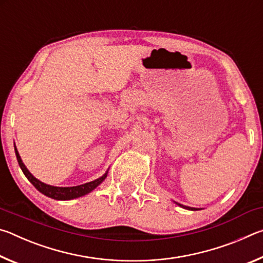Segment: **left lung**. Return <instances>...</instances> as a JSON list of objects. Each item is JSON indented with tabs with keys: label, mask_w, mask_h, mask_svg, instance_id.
Instances as JSON below:
<instances>
[{
	"label": "left lung",
	"mask_w": 263,
	"mask_h": 263,
	"mask_svg": "<svg viewBox=\"0 0 263 263\" xmlns=\"http://www.w3.org/2000/svg\"><path fill=\"white\" fill-rule=\"evenodd\" d=\"M176 204H179V203H176ZM180 206H182V208H184V209H188V210H198V209H195V208H189V206H184V205H181V204H179Z\"/></svg>",
	"instance_id": "obj_1"
}]
</instances>
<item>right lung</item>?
<instances>
[{"mask_svg": "<svg viewBox=\"0 0 263 263\" xmlns=\"http://www.w3.org/2000/svg\"><path fill=\"white\" fill-rule=\"evenodd\" d=\"M15 153H16V158L17 161H18V164L22 171H23L24 175L28 177V180L34 185V188L41 191L42 194L48 196V197L54 198V199H60V201H66V199H73V198H78L81 197V196H84L90 193V191L94 190L97 185H100L103 180L106 177L105 174L97 179L95 181L88 182V183H84L81 185H77V186H53V185H48L43 183L39 180L35 179V177L31 174V173L28 171V168L25 167V164L22 161V159L18 154V151L15 147Z\"/></svg>", "mask_w": 263, "mask_h": 263, "instance_id": "1", "label": "right lung"}]
</instances>
